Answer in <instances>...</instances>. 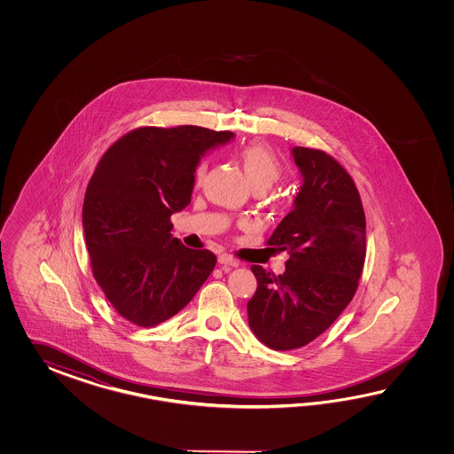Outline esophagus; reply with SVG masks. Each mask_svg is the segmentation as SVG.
Returning <instances> with one entry per match:
<instances>
[{
    "label": "esophagus",
    "instance_id": "esophagus-1",
    "mask_svg": "<svg viewBox=\"0 0 454 454\" xmlns=\"http://www.w3.org/2000/svg\"><path fill=\"white\" fill-rule=\"evenodd\" d=\"M219 264H223L225 268H237V266H239V261L235 260L231 254L223 253V254L219 256Z\"/></svg>",
    "mask_w": 454,
    "mask_h": 454
}]
</instances>
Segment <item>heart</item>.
Instances as JSON below:
<instances>
[{
  "instance_id": "obj_1",
  "label": "heart",
  "mask_w": 454,
  "mask_h": 454,
  "mask_svg": "<svg viewBox=\"0 0 454 454\" xmlns=\"http://www.w3.org/2000/svg\"><path fill=\"white\" fill-rule=\"evenodd\" d=\"M241 165L253 190H268L276 184L282 175L279 159L272 154L266 145H251L245 147L240 154ZM206 162H201L196 168V182L203 180L206 174Z\"/></svg>"
}]
</instances>
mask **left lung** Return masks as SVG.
Instances as JSON below:
<instances>
[{
  "mask_svg": "<svg viewBox=\"0 0 454 454\" xmlns=\"http://www.w3.org/2000/svg\"><path fill=\"white\" fill-rule=\"evenodd\" d=\"M301 186L294 207L268 245L287 251L286 270H251L258 289L248 325L274 350L307 346L338 319L354 299L365 262V213L350 175L331 155L294 147Z\"/></svg>",
  "mask_w": 454,
  "mask_h": 454,
  "instance_id": "left-lung-1",
  "label": "left lung"
}]
</instances>
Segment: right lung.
Returning a JSON list of instances; mask_svg holds the SVG:
<instances>
[{
	"label": "right lung",
	"instance_id": "obj_1",
	"mask_svg": "<svg viewBox=\"0 0 454 454\" xmlns=\"http://www.w3.org/2000/svg\"><path fill=\"white\" fill-rule=\"evenodd\" d=\"M233 137L201 126H145L97 165L82 206L90 266L112 307L137 326L172 318L213 272L215 254L174 239L170 215L192 201L201 157Z\"/></svg>",
	"mask_w": 454,
	"mask_h": 454
}]
</instances>
